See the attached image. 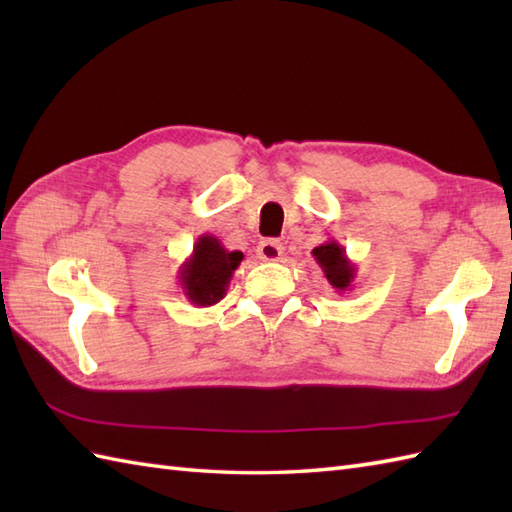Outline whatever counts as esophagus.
Masks as SVG:
<instances>
[{
    "mask_svg": "<svg viewBox=\"0 0 512 512\" xmlns=\"http://www.w3.org/2000/svg\"><path fill=\"white\" fill-rule=\"evenodd\" d=\"M284 255V246H281L277 239H264L257 246V257L264 259V262H277V259Z\"/></svg>",
    "mask_w": 512,
    "mask_h": 512,
    "instance_id": "34e87169",
    "label": "esophagus"
}]
</instances>
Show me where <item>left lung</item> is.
Wrapping results in <instances>:
<instances>
[{"instance_id":"obj_1","label":"left lung","mask_w":512,"mask_h":512,"mask_svg":"<svg viewBox=\"0 0 512 512\" xmlns=\"http://www.w3.org/2000/svg\"><path fill=\"white\" fill-rule=\"evenodd\" d=\"M314 259L321 266L325 279L328 284L334 288V292H350L354 288V279H356V264L347 257L345 248L336 242V239H328V242L317 246L312 250Z\"/></svg>"}]
</instances>
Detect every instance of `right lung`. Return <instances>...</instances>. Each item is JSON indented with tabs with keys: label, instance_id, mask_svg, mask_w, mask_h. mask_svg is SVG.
<instances>
[{
	"label": "right lung",
	"instance_id": "1",
	"mask_svg": "<svg viewBox=\"0 0 512 512\" xmlns=\"http://www.w3.org/2000/svg\"><path fill=\"white\" fill-rule=\"evenodd\" d=\"M244 253L226 250L215 235L204 233L193 244V253L184 259L178 270V281L193 306L209 308L226 297L228 284L242 264Z\"/></svg>",
	"mask_w": 512,
	"mask_h": 512
}]
</instances>
